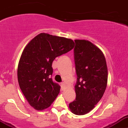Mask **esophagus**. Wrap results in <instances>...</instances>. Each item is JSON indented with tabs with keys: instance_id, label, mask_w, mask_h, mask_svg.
<instances>
[{
	"instance_id": "esophagus-1",
	"label": "esophagus",
	"mask_w": 128,
	"mask_h": 128,
	"mask_svg": "<svg viewBox=\"0 0 128 128\" xmlns=\"http://www.w3.org/2000/svg\"><path fill=\"white\" fill-rule=\"evenodd\" d=\"M65 84L64 83H61L60 84V87H61V89L62 90H64V88H65Z\"/></svg>"
}]
</instances>
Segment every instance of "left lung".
I'll return each mask as SVG.
<instances>
[{
	"mask_svg": "<svg viewBox=\"0 0 128 128\" xmlns=\"http://www.w3.org/2000/svg\"><path fill=\"white\" fill-rule=\"evenodd\" d=\"M74 41L76 98L69 106L74 114L84 115L94 109L102 98L107 86L108 69L104 54L98 48L87 40Z\"/></svg>",
	"mask_w": 128,
	"mask_h": 128,
	"instance_id": "left-lung-1",
	"label": "left lung"
}]
</instances>
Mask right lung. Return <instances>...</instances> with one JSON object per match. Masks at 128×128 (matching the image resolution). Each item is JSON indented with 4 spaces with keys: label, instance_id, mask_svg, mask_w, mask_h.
Listing matches in <instances>:
<instances>
[{
    "label": "right lung",
    "instance_id": "1",
    "mask_svg": "<svg viewBox=\"0 0 128 128\" xmlns=\"http://www.w3.org/2000/svg\"><path fill=\"white\" fill-rule=\"evenodd\" d=\"M74 44L70 39L42 33L24 48L18 66V81L24 97L35 110L48 108L59 94L60 86L51 78L52 62L72 50Z\"/></svg>",
    "mask_w": 128,
    "mask_h": 128
}]
</instances>
